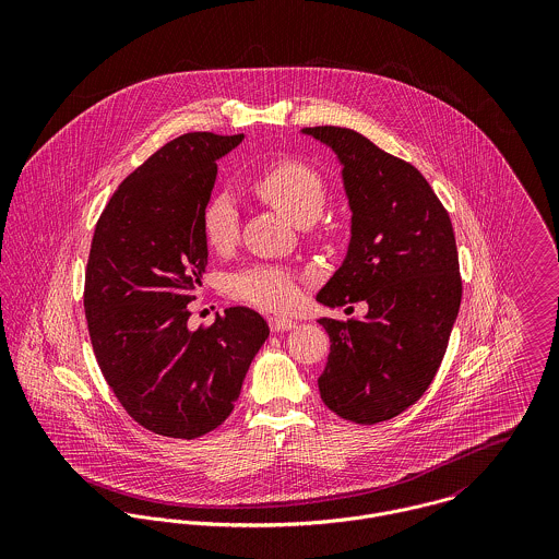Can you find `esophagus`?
Returning <instances> with one entry per match:
<instances>
[{
    "instance_id": "34e87169",
    "label": "esophagus",
    "mask_w": 559,
    "mask_h": 559,
    "mask_svg": "<svg viewBox=\"0 0 559 559\" xmlns=\"http://www.w3.org/2000/svg\"><path fill=\"white\" fill-rule=\"evenodd\" d=\"M269 324H271V331H275V333H280V331H290V329L297 326L295 320L282 319V317H273V319L269 320Z\"/></svg>"
}]
</instances>
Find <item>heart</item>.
Returning a JSON list of instances; mask_svg holds the SVG:
<instances>
[{
	"instance_id": "b5f03b06",
	"label": "heart",
	"mask_w": 559,
	"mask_h": 559,
	"mask_svg": "<svg viewBox=\"0 0 559 559\" xmlns=\"http://www.w3.org/2000/svg\"><path fill=\"white\" fill-rule=\"evenodd\" d=\"M253 191L290 222H314L326 200V185L319 171L297 159L277 160L262 167L253 178ZM206 242L224 251L239 237V209L233 195L215 193L202 209ZM235 295L262 310L286 312L299 301L297 275L275 264H258L233 280Z\"/></svg>"
}]
</instances>
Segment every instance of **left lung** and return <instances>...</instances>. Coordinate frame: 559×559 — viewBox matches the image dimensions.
Returning a JSON list of instances; mask_svg holds the SVG:
<instances>
[{"label": "left lung", "mask_w": 559, "mask_h": 559, "mask_svg": "<svg viewBox=\"0 0 559 559\" xmlns=\"http://www.w3.org/2000/svg\"><path fill=\"white\" fill-rule=\"evenodd\" d=\"M342 165L350 242L317 301H366L361 320L320 319L331 340L320 399L355 424L385 421L424 396L459 317L463 282L452 222L428 180L357 131L308 127Z\"/></svg>", "instance_id": "obj_1"}]
</instances>
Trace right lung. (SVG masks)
I'll use <instances>...</instances> for the list:
<instances>
[{
    "mask_svg": "<svg viewBox=\"0 0 559 559\" xmlns=\"http://www.w3.org/2000/svg\"><path fill=\"white\" fill-rule=\"evenodd\" d=\"M242 135L187 133L144 160L109 198L90 247L83 308L100 372L146 430L195 439L233 413L269 337L249 308L189 329L209 245L202 209L217 159Z\"/></svg>",
    "mask_w": 559,
    "mask_h": 559,
    "instance_id": "obj_1",
    "label": "right lung"
}]
</instances>
